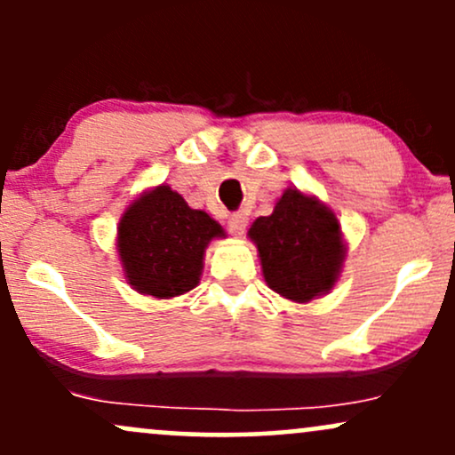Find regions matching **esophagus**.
I'll return each instance as SVG.
<instances>
[{"label":"esophagus","mask_w":455,"mask_h":455,"mask_svg":"<svg viewBox=\"0 0 455 455\" xmlns=\"http://www.w3.org/2000/svg\"><path fill=\"white\" fill-rule=\"evenodd\" d=\"M245 224H248V220H245V216H242V213H231L228 216V231L233 235H243Z\"/></svg>","instance_id":"esophagus-1"}]
</instances>
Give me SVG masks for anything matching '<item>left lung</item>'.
Returning <instances> with one entry per match:
<instances>
[{"mask_svg":"<svg viewBox=\"0 0 455 455\" xmlns=\"http://www.w3.org/2000/svg\"><path fill=\"white\" fill-rule=\"evenodd\" d=\"M248 235L259 248L265 282L286 299L304 304L336 284L344 260L340 224L315 196L289 188L274 213L257 218Z\"/></svg>","mask_w":455,"mask_h":455,"instance_id":"left-lung-1","label":"left lung"}]
</instances>
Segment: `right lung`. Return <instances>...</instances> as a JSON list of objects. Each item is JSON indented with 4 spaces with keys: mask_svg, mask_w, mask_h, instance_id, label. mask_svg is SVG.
<instances>
[{
    "mask_svg": "<svg viewBox=\"0 0 455 455\" xmlns=\"http://www.w3.org/2000/svg\"><path fill=\"white\" fill-rule=\"evenodd\" d=\"M224 231L184 196L158 186L139 196L119 220L117 250L126 278L139 293L169 299L195 289L203 254Z\"/></svg>",
    "mask_w": 455,
    "mask_h": 455,
    "instance_id": "add662e5",
    "label": "right lung"
}]
</instances>
